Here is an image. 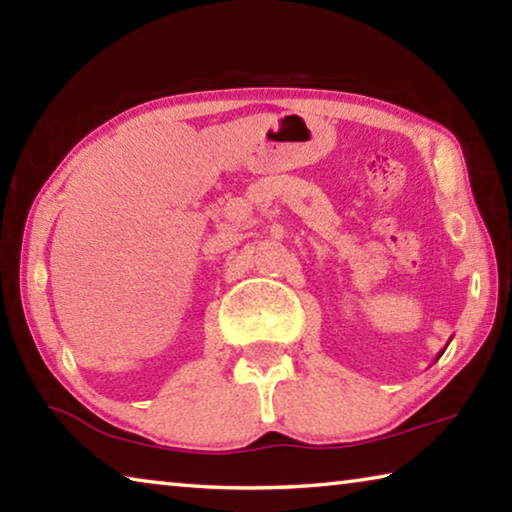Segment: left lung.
<instances>
[{"label":"left lung","instance_id":"1","mask_svg":"<svg viewBox=\"0 0 512 512\" xmlns=\"http://www.w3.org/2000/svg\"><path fill=\"white\" fill-rule=\"evenodd\" d=\"M443 352H445V350H440V352H438V357H436V359H440V357H443Z\"/></svg>","mask_w":512,"mask_h":512}]
</instances>
